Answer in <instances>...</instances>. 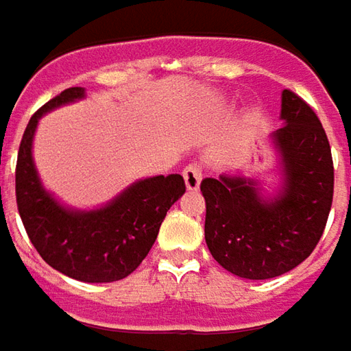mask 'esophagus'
I'll return each instance as SVG.
<instances>
[{
  "mask_svg": "<svg viewBox=\"0 0 351 351\" xmlns=\"http://www.w3.org/2000/svg\"><path fill=\"white\" fill-rule=\"evenodd\" d=\"M182 176H184L188 190H198L199 180H202V167H199V163L186 165L184 171H182Z\"/></svg>",
  "mask_w": 351,
  "mask_h": 351,
  "instance_id": "esophagus-1",
  "label": "esophagus"
}]
</instances>
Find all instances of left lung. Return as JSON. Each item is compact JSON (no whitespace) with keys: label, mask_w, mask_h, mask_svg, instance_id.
Listing matches in <instances>:
<instances>
[{"label":"left lung","mask_w":351,"mask_h":351,"mask_svg":"<svg viewBox=\"0 0 351 351\" xmlns=\"http://www.w3.org/2000/svg\"><path fill=\"white\" fill-rule=\"evenodd\" d=\"M274 139L285 169L284 192L266 202L245 178H204L206 243L225 270L268 280L293 270L319 245L332 208L334 163L319 116L299 95L282 93Z\"/></svg>","instance_id":"left-lung-1"}]
</instances>
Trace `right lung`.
I'll return each instance as SVG.
<instances>
[{"label":"right lung","instance_id":"add662e5","mask_svg":"<svg viewBox=\"0 0 351 351\" xmlns=\"http://www.w3.org/2000/svg\"><path fill=\"white\" fill-rule=\"evenodd\" d=\"M81 97V87L66 89L31 116L19 145L15 198L25 231L46 264L79 282L103 284L122 280L138 268L186 184L180 175L145 178L97 212H69L56 204L34 171L32 136L44 112Z\"/></svg>","mask_w":351,"mask_h":351}]
</instances>
